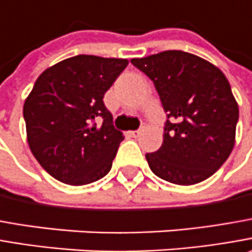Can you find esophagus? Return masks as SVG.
Returning a JSON list of instances; mask_svg holds the SVG:
<instances>
[{
	"label": "esophagus",
	"instance_id": "1",
	"mask_svg": "<svg viewBox=\"0 0 252 252\" xmlns=\"http://www.w3.org/2000/svg\"><path fill=\"white\" fill-rule=\"evenodd\" d=\"M141 134V129H136V131H129V135H131V136H138V135Z\"/></svg>",
	"mask_w": 252,
	"mask_h": 252
}]
</instances>
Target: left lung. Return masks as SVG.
I'll return each mask as SVG.
<instances>
[{"instance_id": "8db88e82", "label": "left lung", "mask_w": 252, "mask_h": 252, "mask_svg": "<svg viewBox=\"0 0 252 252\" xmlns=\"http://www.w3.org/2000/svg\"><path fill=\"white\" fill-rule=\"evenodd\" d=\"M131 63L152 81L167 116L161 146L145 155L151 170L178 186L211 177L233 151L239 121V106L224 74L180 50Z\"/></svg>"}]
</instances>
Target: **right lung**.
Segmentation results:
<instances>
[{
	"label": "right lung",
	"mask_w": 252,
	"mask_h": 252,
	"mask_svg": "<svg viewBox=\"0 0 252 252\" xmlns=\"http://www.w3.org/2000/svg\"><path fill=\"white\" fill-rule=\"evenodd\" d=\"M126 65L123 58L81 54L37 78L23 106L28 143L41 167L58 181L85 186L111 169L124 136L113 126L103 97Z\"/></svg>",
	"instance_id": "1"
}]
</instances>
